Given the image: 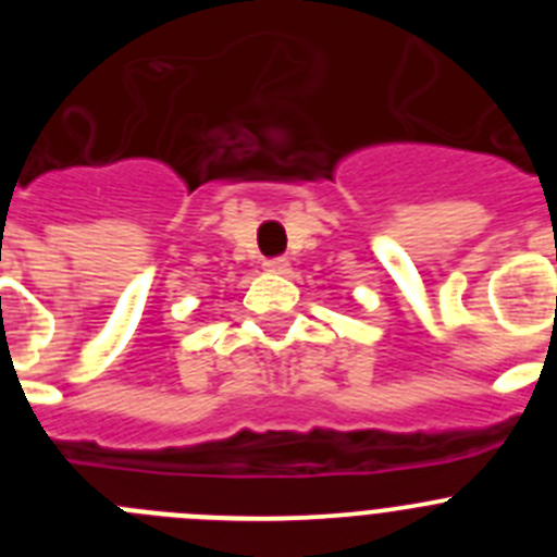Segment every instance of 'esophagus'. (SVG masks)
Listing matches in <instances>:
<instances>
[{
	"label": "esophagus",
	"instance_id": "1",
	"mask_svg": "<svg viewBox=\"0 0 557 557\" xmlns=\"http://www.w3.org/2000/svg\"><path fill=\"white\" fill-rule=\"evenodd\" d=\"M264 270H268V273L284 275L289 273V262L287 259H282V256H278V259H268V262H264Z\"/></svg>",
	"mask_w": 557,
	"mask_h": 557
}]
</instances>
